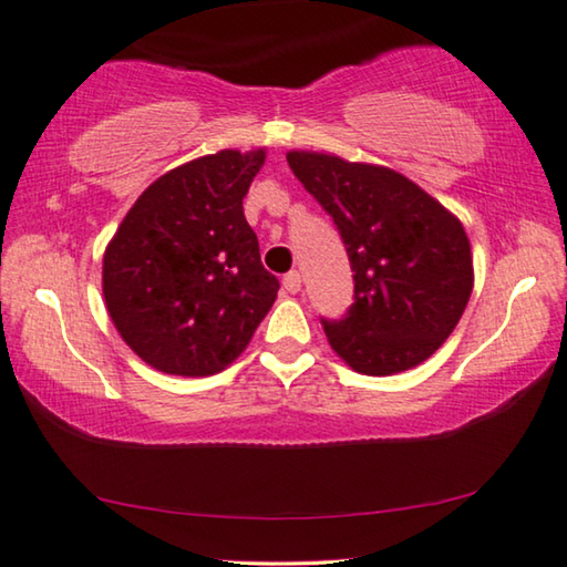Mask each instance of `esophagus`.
<instances>
[{"label": "esophagus", "instance_id": "esophagus-1", "mask_svg": "<svg viewBox=\"0 0 567 567\" xmlns=\"http://www.w3.org/2000/svg\"><path fill=\"white\" fill-rule=\"evenodd\" d=\"M284 289L289 293H299L301 291V274L299 271H289L284 276Z\"/></svg>", "mask_w": 567, "mask_h": 567}]
</instances>
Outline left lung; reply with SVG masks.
I'll list each match as a JSON object with an SVG mask.
<instances>
[{
	"label": "left lung",
	"mask_w": 567,
	"mask_h": 567,
	"mask_svg": "<svg viewBox=\"0 0 567 567\" xmlns=\"http://www.w3.org/2000/svg\"><path fill=\"white\" fill-rule=\"evenodd\" d=\"M303 189L332 217L352 266L354 301L321 327L362 374L411 370L454 332L474 286L472 246L454 215L388 167L289 152Z\"/></svg>",
	"instance_id": "obj_1"
}]
</instances>
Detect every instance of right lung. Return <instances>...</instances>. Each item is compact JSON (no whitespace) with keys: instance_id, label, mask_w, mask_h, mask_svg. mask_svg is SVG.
<instances>
[{"instance_id":"right-lung-1","label":"right lung","mask_w":567,"mask_h":567,"mask_svg":"<svg viewBox=\"0 0 567 567\" xmlns=\"http://www.w3.org/2000/svg\"><path fill=\"white\" fill-rule=\"evenodd\" d=\"M266 152L187 162L136 199L103 256V296L124 342L159 372L228 368L274 307L243 197Z\"/></svg>"}]
</instances>
